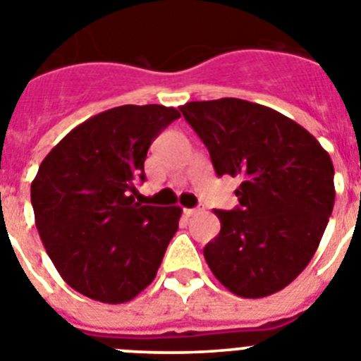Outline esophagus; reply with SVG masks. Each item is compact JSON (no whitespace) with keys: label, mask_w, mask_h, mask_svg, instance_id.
<instances>
[{"label":"esophagus","mask_w":361,"mask_h":361,"mask_svg":"<svg viewBox=\"0 0 361 361\" xmlns=\"http://www.w3.org/2000/svg\"><path fill=\"white\" fill-rule=\"evenodd\" d=\"M200 212H202V209H200V208L184 209V215H186V216H193V215H197V213H200Z\"/></svg>","instance_id":"34e87169"}]
</instances>
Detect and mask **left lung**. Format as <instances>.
Segmentation results:
<instances>
[{"instance_id": "obj_1", "label": "left lung", "mask_w": 361, "mask_h": 361, "mask_svg": "<svg viewBox=\"0 0 361 361\" xmlns=\"http://www.w3.org/2000/svg\"><path fill=\"white\" fill-rule=\"evenodd\" d=\"M180 111L216 175L240 178V206L215 209L220 233L204 247L209 269L244 298L280 291L307 267L329 222V153L298 123L244 99L191 101Z\"/></svg>"}]
</instances>
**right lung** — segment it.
<instances>
[{
	"label": "right lung",
	"instance_id": "1",
	"mask_svg": "<svg viewBox=\"0 0 361 361\" xmlns=\"http://www.w3.org/2000/svg\"><path fill=\"white\" fill-rule=\"evenodd\" d=\"M162 104H124L66 133L32 180L36 228L70 288L124 304L153 282L178 229V206L135 202L149 145L178 119Z\"/></svg>",
	"mask_w": 361,
	"mask_h": 361
}]
</instances>
